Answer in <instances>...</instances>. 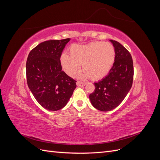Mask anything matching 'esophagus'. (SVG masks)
<instances>
[{
	"instance_id": "obj_1",
	"label": "esophagus",
	"mask_w": 160,
	"mask_h": 160,
	"mask_svg": "<svg viewBox=\"0 0 160 160\" xmlns=\"http://www.w3.org/2000/svg\"><path fill=\"white\" fill-rule=\"evenodd\" d=\"M87 84L85 82H81V81H77V85L78 87H83L85 86Z\"/></svg>"
}]
</instances>
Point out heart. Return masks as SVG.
<instances>
[{"label":"heart","mask_w":160,"mask_h":160,"mask_svg":"<svg viewBox=\"0 0 160 160\" xmlns=\"http://www.w3.org/2000/svg\"><path fill=\"white\" fill-rule=\"evenodd\" d=\"M115 60V50L108 42L95 41L88 45H72L69 55L62 53L60 62L62 69L69 77H73L80 70L84 71L82 77H89L93 80H100L107 76L113 68Z\"/></svg>","instance_id":"1"}]
</instances>
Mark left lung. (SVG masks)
I'll return each mask as SVG.
<instances>
[{
	"mask_svg": "<svg viewBox=\"0 0 160 160\" xmlns=\"http://www.w3.org/2000/svg\"><path fill=\"white\" fill-rule=\"evenodd\" d=\"M115 50L113 68L105 78L95 83V91L89 95L92 105L102 111H109L122 102L132 88L133 64L132 55L116 41L110 40Z\"/></svg>",
	"mask_w": 160,
	"mask_h": 160,
	"instance_id": "8db88e82",
	"label": "left lung"
}]
</instances>
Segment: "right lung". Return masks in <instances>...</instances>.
<instances>
[{"label":"right lung","mask_w":160,"mask_h":160,"mask_svg":"<svg viewBox=\"0 0 160 160\" xmlns=\"http://www.w3.org/2000/svg\"><path fill=\"white\" fill-rule=\"evenodd\" d=\"M69 38L44 41L31 51L26 64L28 88L43 108H64L76 88V81L62 71L60 57Z\"/></svg>","instance_id":"obj_1"}]
</instances>
